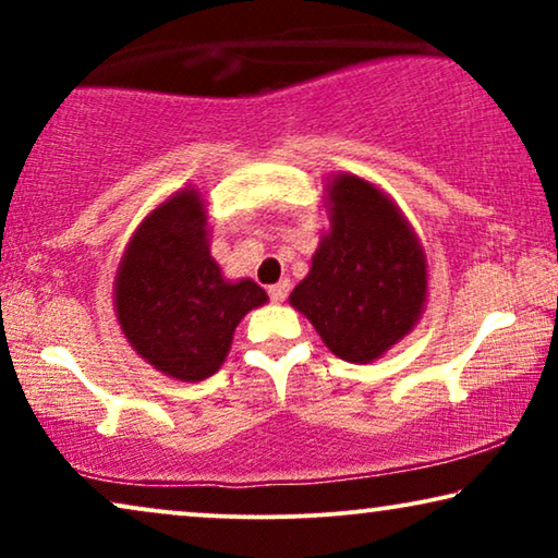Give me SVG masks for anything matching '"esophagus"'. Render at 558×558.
<instances>
[{
    "mask_svg": "<svg viewBox=\"0 0 558 558\" xmlns=\"http://www.w3.org/2000/svg\"><path fill=\"white\" fill-rule=\"evenodd\" d=\"M266 292H269L274 302H284L287 294H289V281L281 279V281H277V284H271L269 289H266Z\"/></svg>",
    "mask_w": 558,
    "mask_h": 558,
    "instance_id": "34e87169",
    "label": "esophagus"
}]
</instances>
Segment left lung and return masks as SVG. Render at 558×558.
<instances>
[{
  "instance_id": "left-lung-1",
  "label": "left lung",
  "mask_w": 558,
  "mask_h": 558,
  "mask_svg": "<svg viewBox=\"0 0 558 558\" xmlns=\"http://www.w3.org/2000/svg\"><path fill=\"white\" fill-rule=\"evenodd\" d=\"M426 264L399 208L355 174L330 185V233L289 302L335 355L368 363L422 315Z\"/></svg>"
}]
</instances>
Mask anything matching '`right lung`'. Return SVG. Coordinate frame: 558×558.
I'll use <instances>...</instances> for the list:
<instances>
[{"label": "right lung", "mask_w": 558, "mask_h": 558, "mask_svg": "<svg viewBox=\"0 0 558 558\" xmlns=\"http://www.w3.org/2000/svg\"><path fill=\"white\" fill-rule=\"evenodd\" d=\"M264 302L251 279L220 277L197 190H182L147 216L119 266L117 315L126 340L157 371L190 384L220 368L235 325Z\"/></svg>", "instance_id": "add662e5"}]
</instances>
